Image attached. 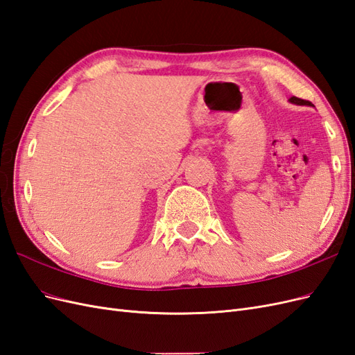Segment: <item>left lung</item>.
<instances>
[{"label": "left lung", "instance_id": "1", "mask_svg": "<svg viewBox=\"0 0 355 355\" xmlns=\"http://www.w3.org/2000/svg\"><path fill=\"white\" fill-rule=\"evenodd\" d=\"M288 102H290V103H295V105H300V106H304V105H306V106H313V103H311V102L304 101V99H299V98H296V96H292V98L288 99Z\"/></svg>", "mask_w": 355, "mask_h": 355}]
</instances>
